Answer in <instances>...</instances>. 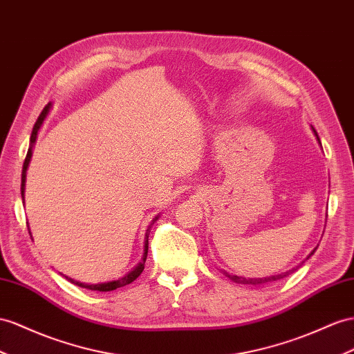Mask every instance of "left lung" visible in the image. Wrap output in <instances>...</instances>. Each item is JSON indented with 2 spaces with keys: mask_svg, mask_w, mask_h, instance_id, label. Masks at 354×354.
<instances>
[{
  "mask_svg": "<svg viewBox=\"0 0 354 354\" xmlns=\"http://www.w3.org/2000/svg\"><path fill=\"white\" fill-rule=\"evenodd\" d=\"M311 130H313V133H314V136H315V139L319 140V145H322V142H320V139H319V134H317V131L314 130V127H311ZM315 250H317V247L310 252V254H308V257H306V259H310V257L314 254V252H315ZM293 270H295V268H293V269H290V270H287V272H283V274H278V275H270V277H263V278H245V277H239V275L229 274L227 270L221 269L223 274H224L225 277H229L232 281H234V283H239V284H248V286H260V284L272 283V281H278V279H281V278L287 277L288 274H292Z\"/></svg>",
  "mask_w": 354,
  "mask_h": 354,
  "instance_id": "8db88e82",
  "label": "left lung"
}]
</instances>
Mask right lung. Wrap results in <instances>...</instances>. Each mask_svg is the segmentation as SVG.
Here are the masks:
<instances>
[{
  "label": "right lung",
  "instance_id": "add662e5",
  "mask_svg": "<svg viewBox=\"0 0 354 354\" xmlns=\"http://www.w3.org/2000/svg\"><path fill=\"white\" fill-rule=\"evenodd\" d=\"M50 109H52V104L49 103L46 107L43 109V112L40 113V116H39V120H37V122L34 124V129H32V133H31V139H30V148H28V153H26V158H25V161H24V167H22V184H21V194H22V202L25 203V183H26V170H28V166H30V161H31V157H32V148H34V145H35V140H37V136H39V131H40V129H41V125H43V122L46 121V118H48V115H49V112H50ZM160 218V214L158 215H156L153 216V220L151 221V224H149V227H148V230H147V234H145V245H143V256H142V260L139 261L138 265H136L131 270H129L127 272L125 275H122V277H120V278H116V279H112V281H106V283H82V281H77V279H75V278H70V277H67V275H64L66 277V279H68L71 284H75V286H79V287H82V288H88V290H97V292H112V290H116V288H120V287H124V286H127V284H130V283H133V281L138 278L142 272H143V268H145V261H147V256H148V232H149V229H151V225L156 223L157 220ZM30 234H31V232H30Z\"/></svg>",
  "mask_w": 354,
  "mask_h": 354
}]
</instances>
